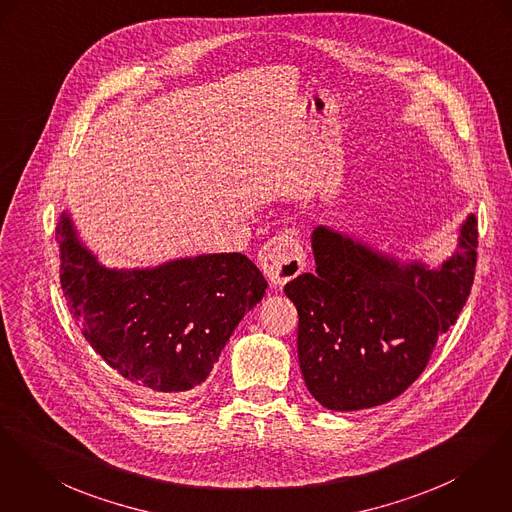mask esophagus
Instances as JSON below:
<instances>
[{
    "label": "esophagus",
    "instance_id": "34e87169",
    "mask_svg": "<svg viewBox=\"0 0 512 512\" xmlns=\"http://www.w3.org/2000/svg\"><path fill=\"white\" fill-rule=\"evenodd\" d=\"M259 265L273 288H282L288 280L304 271L306 253L300 239L294 234L271 237L259 251Z\"/></svg>",
    "mask_w": 512,
    "mask_h": 512
}]
</instances>
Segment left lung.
I'll use <instances>...</instances> for the list:
<instances>
[{
    "label": "left lung",
    "mask_w": 512,
    "mask_h": 512,
    "mask_svg": "<svg viewBox=\"0 0 512 512\" xmlns=\"http://www.w3.org/2000/svg\"><path fill=\"white\" fill-rule=\"evenodd\" d=\"M315 275L284 286L298 310V360L315 399L333 411L376 407L403 394L427 368L436 341L472 292L477 218L458 251L429 271L317 226Z\"/></svg>",
    "instance_id": "8db88e82"
}]
</instances>
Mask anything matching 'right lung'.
<instances>
[{"label":"right lung","mask_w":512,"mask_h":512,"mask_svg":"<svg viewBox=\"0 0 512 512\" xmlns=\"http://www.w3.org/2000/svg\"><path fill=\"white\" fill-rule=\"evenodd\" d=\"M60 284L91 349L150 394H187L210 374L267 280L241 253L179 259L158 269L111 271L81 245L62 214Z\"/></svg>","instance_id":"add662e5"}]
</instances>
